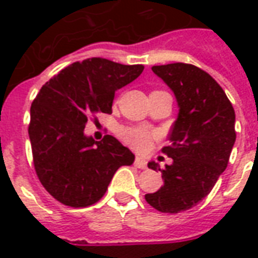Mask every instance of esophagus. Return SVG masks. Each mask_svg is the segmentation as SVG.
Returning a JSON list of instances; mask_svg holds the SVG:
<instances>
[{"label": "esophagus", "mask_w": 258, "mask_h": 258, "mask_svg": "<svg viewBox=\"0 0 258 258\" xmlns=\"http://www.w3.org/2000/svg\"><path fill=\"white\" fill-rule=\"evenodd\" d=\"M135 166L138 168H141V170H145V168L148 167V162H146L144 157H137V159H135Z\"/></svg>", "instance_id": "1"}]
</instances>
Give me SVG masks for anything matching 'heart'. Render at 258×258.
<instances>
[{"label":"heart","mask_w":258,"mask_h":258,"mask_svg":"<svg viewBox=\"0 0 258 258\" xmlns=\"http://www.w3.org/2000/svg\"><path fill=\"white\" fill-rule=\"evenodd\" d=\"M120 135L128 145L135 148L137 151H146L151 146L152 134L148 130L138 127H127L120 131Z\"/></svg>","instance_id":"heart-1"}]
</instances>
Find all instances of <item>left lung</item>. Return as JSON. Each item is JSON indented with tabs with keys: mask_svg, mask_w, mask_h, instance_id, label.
Returning <instances> with one entry per match:
<instances>
[{
	"mask_svg": "<svg viewBox=\"0 0 258 258\" xmlns=\"http://www.w3.org/2000/svg\"><path fill=\"white\" fill-rule=\"evenodd\" d=\"M152 72L174 92L178 116L168 137L171 145L163 148L173 163L163 170L148 163L164 184L145 199L156 210L175 214L205 199L227 168L236 140L235 110L216 80L194 64H162Z\"/></svg>",
	"mask_w": 258,
	"mask_h": 258,
	"instance_id": "1",
	"label": "left lung"
}]
</instances>
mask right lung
<instances>
[{
  "mask_svg": "<svg viewBox=\"0 0 258 258\" xmlns=\"http://www.w3.org/2000/svg\"><path fill=\"white\" fill-rule=\"evenodd\" d=\"M142 70V64L91 58L60 70L37 94L29 125L33 162L42 186L60 203L94 205L118 168L134 163V153L114 137L98 142L84 128L90 116L112 113L114 92Z\"/></svg>",
  "mask_w": 258,
  "mask_h": 258,
  "instance_id": "right-lung-1",
  "label": "right lung"
}]
</instances>
